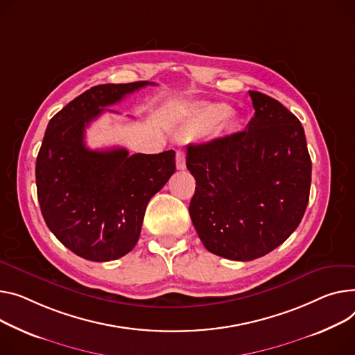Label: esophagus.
<instances>
[{"instance_id":"obj_1","label":"esophagus","mask_w":355,"mask_h":355,"mask_svg":"<svg viewBox=\"0 0 355 355\" xmlns=\"http://www.w3.org/2000/svg\"><path fill=\"white\" fill-rule=\"evenodd\" d=\"M175 164H177L178 170H185V153L184 151H177Z\"/></svg>"}]
</instances>
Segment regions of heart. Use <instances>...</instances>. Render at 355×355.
<instances>
[{
	"instance_id": "obj_1",
	"label": "heart",
	"mask_w": 355,
	"mask_h": 355,
	"mask_svg": "<svg viewBox=\"0 0 355 355\" xmlns=\"http://www.w3.org/2000/svg\"><path fill=\"white\" fill-rule=\"evenodd\" d=\"M234 110L225 103H211L197 105L181 128L184 138H202L216 134L228 123Z\"/></svg>"
}]
</instances>
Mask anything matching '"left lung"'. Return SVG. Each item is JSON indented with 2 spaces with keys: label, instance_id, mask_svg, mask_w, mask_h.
I'll return each instance as SVG.
<instances>
[{
  "label": "left lung",
  "instance_id": "obj_1",
  "mask_svg": "<svg viewBox=\"0 0 355 355\" xmlns=\"http://www.w3.org/2000/svg\"><path fill=\"white\" fill-rule=\"evenodd\" d=\"M250 97L255 112L247 130L187 148L196 178L191 221L209 252L234 261L284 243L302 220L311 187L298 118L263 92Z\"/></svg>",
  "mask_w": 355,
  "mask_h": 355
}]
</instances>
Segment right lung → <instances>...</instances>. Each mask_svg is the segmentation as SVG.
<instances>
[{
  "instance_id": "right-lung-1",
  "label": "right lung",
  "mask_w": 355,
  "mask_h": 355,
  "mask_svg": "<svg viewBox=\"0 0 355 355\" xmlns=\"http://www.w3.org/2000/svg\"><path fill=\"white\" fill-rule=\"evenodd\" d=\"M148 81L96 85L49 123L35 164L37 196L45 224L89 261H112L137 244L146 208L175 171V153L132 154L89 150L85 128Z\"/></svg>"
}]
</instances>
